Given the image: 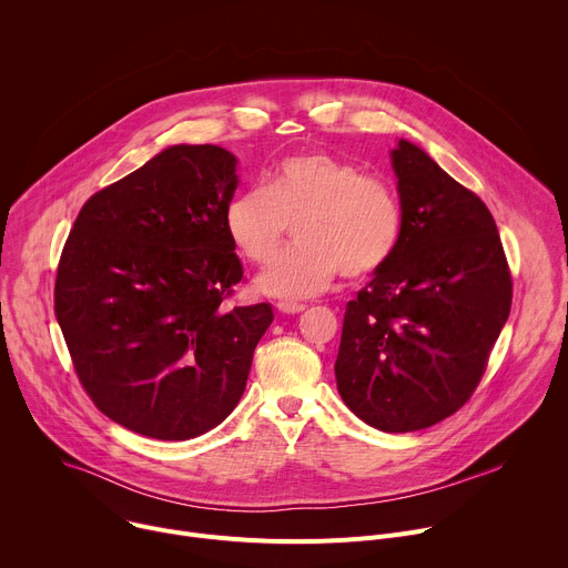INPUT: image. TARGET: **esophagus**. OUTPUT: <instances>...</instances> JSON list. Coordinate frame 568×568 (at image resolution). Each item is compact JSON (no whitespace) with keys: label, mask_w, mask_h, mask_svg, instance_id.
<instances>
[{"label":"esophagus","mask_w":568,"mask_h":568,"mask_svg":"<svg viewBox=\"0 0 568 568\" xmlns=\"http://www.w3.org/2000/svg\"><path fill=\"white\" fill-rule=\"evenodd\" d=\"M303 310H305L303 303H290V301H281L278 303V312H283V314H298Z\"/></svg>","instance_id":"esophagus-1"}]
</instances>
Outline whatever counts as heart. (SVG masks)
<instances>
[{
	"instance_id": "b5f03b06",
	"label": "heart",
	"mask_w": 568,
	"mask_h": 568,
	"mask_svg": "<svg viewBox=\"0 0 568 568\" xmlns=\"http://www.w3.org/2000/svg\"><path fill=\"white\" fill-rule=\"evenodd\" d=\"M292 222L298 242L256 285L272 296L307 298L339 272L346 278L379 272L399 245L402 204L386 180L366 175L355 161L310 150L283 159L267 186L235 193L224 209L233 247L256 265L274 258Z\"/></svg>"
}]
</instances>
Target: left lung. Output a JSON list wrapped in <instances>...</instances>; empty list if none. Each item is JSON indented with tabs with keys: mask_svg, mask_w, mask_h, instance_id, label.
<instances>
[{
	"mask_svg": "<svg viewBox=\"0 0 568 568\" xmlns=\"http://www.w3.org/2000/svg\"><path fill=\"white\" fill-rule=\"evenodd\" d=\"M390 166L399 245L346 305L335 377L359 420L407 434L469 399L508 321L513 281L488 206L407 139Z\"/></svg>",
	"mask_w": 568,
	"mask_h": 568,
	"instance_id": "left-lung-1",
	"label": "left lung"
}]
</instances>
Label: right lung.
<instances>
[{
	"mask_svg": "<svg viewBox=\"0 0 568 568\" xmlns=\"http://www.w3.org/2000/svg\"><path fill=\"white\" fill-rule=\"evenodd\" d=\"M237 159L171 145L92 195L64 242L55 318L80 384L121 427L189 440L245 393L270 303L229 307L242 265L224 226Z\"/></svg>",
	"mask_w": 568,
	"mask_h": 568,
	"instance_id": "obj_1",
	"label": "right lung"
}]
</instances>
